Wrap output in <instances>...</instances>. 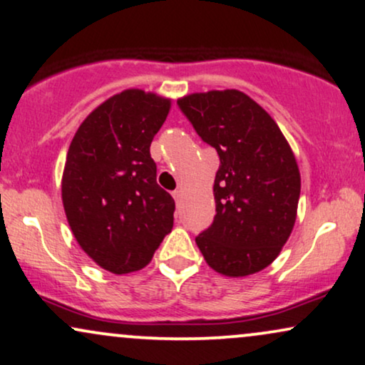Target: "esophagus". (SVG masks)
<instances>
[{
	"mask_svg": "<svg viewBox=\"0 0 365 365\" xmlns=\"http://www.w3.org/2000/svg\"><path fill=\"white\" fill-rule=\"evenodd\" d=\"M172 195L175 198V202H177V204H180V198H182V190H180V188H177V190H175Z\"/></svg>",
	"mask_w": 365,
	"mask_h": 365,
	"instance_id": "34e87169",
	"label": "esophagus"
}]
</instances>
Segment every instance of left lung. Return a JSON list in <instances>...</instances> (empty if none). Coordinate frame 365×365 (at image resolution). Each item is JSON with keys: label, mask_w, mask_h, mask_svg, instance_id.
I'll return each instance as SVG.
<instances>
[{"label": "left lung", "mask_w": 365, "mask_h": 365, "mask_svg": "<svg viewBox=\"0 0 365 365\" xmlns=\"http://www.w3.org/2000/svg\"><path fill=\"white\" fill-rule=\"evenodd\" d=\"M180 109L220 158L215 217L195 242L207 264L229 278L264 269L292 234L302 178L274 119L236 89L193 92Z\"/></svg>", "instance_id": "1"}]
</instances>
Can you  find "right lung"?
I'll use <instances>...</instances> for the list:
<instances>
[{"label":"right lung","mask_w":365,"mask_h":365,"mask_svg":"<svg viewBox=\"0 0 365 365\" xmlns=\"http://www.w3.org/2000/svg\"><path fill=\"white\" fill-rule=\"evenodd\" d=\"M172 99L126 89L77 129L62 175L67 222L82 251L114 274L140 271L173 227L175 200L156 183L150 145Z\"/></svg>","instance_id":"add662e5"}]
</instances>
